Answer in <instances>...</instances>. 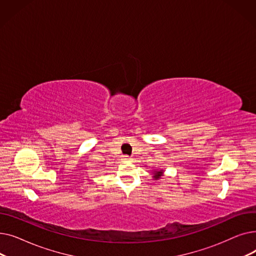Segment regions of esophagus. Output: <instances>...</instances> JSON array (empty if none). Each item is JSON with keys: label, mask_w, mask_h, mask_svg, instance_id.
Masks as SVG:
<instances>
[{"label": "esophagus", "mask_w": 256, "mask_h": 256, "mask_svg": "<svg viewBox=\"0 0 256 256\" xmlns=\"http://www.w3.org/2000/svg\"><path fill=\"white\" fill-rule=\"evenodd\" d=\"M124 160H126V162H128V160H130L132 158H130V156H124Z\"/></svg>", "instance_id": "esophagus-1"}]
</instances>
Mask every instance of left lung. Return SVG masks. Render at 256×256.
<instances>
[{"label": "left lung", "mask_w": 256, "mask_h": 256, "mask_svg": "<svg viewBox=\"0 0 256 256\" xmlns=\"http://www.w3.org/2000/svg\"><path fill=\"white\" fill-rule=\"evenodd\" d=\"M162 173H163L162 171L154 172V180H158L160 176H162Z\"/></svg>", "instance_id": "1"}]
</instances>
